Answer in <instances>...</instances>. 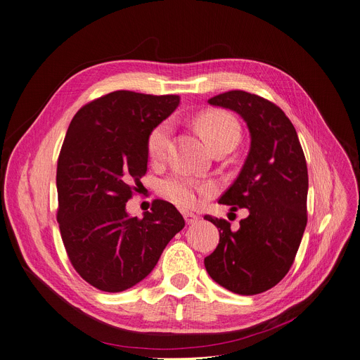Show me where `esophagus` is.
Returning a JSON list of instances; mask_svg holds the SVG:
<instances>
[{"label": "esophagus", "mask_w": 360, "mask_h": 360, "mask_svg": "<svg viewBox=\"0 0 360 360\" xmlns=\"http://www.w3.org/2000/svg\"><path fill=\"white\" fill-rule=\"evenodd\" d=\"M184 218H185L188 225H192V224H195V222L198 221V217L195 215V214H192V212H184Z\"/></svg>", "instance_id": "1"}]
</instances>
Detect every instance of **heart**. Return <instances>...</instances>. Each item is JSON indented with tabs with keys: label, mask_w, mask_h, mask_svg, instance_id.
Wrapping results in <instances>:
<instances>
[{
	"label": "heart",
	"mask_w": 360,
	"mask_h": 360,
	"mask_svg": "<svg viewBox=\"0 0 360 360\" xmlns=\"http://www.w3.org/2000/svg\"><path fill=\"white\" fill-rule=\"evenodd\" d=\"M195 124L212 150L225 145H237L240 141V124L226 112L207 110L197 117ZM171 132L172 126L169 120H163L152 129L148 136V152L152 159L160 160L167 155L171 142ZM214 189L215 188L211 182L197 181L182 174L165 179L160 185L163 197L181 207H193L198 202L200 195L207 197L214 192Z\"/></svg>",
	"instance_id": "b5f03b06"
}]
</instances>
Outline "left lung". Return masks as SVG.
I'll return each mask as SVG.
<instances>
[{"mask_svg":"<svg viewBox=\"0 0 360 360\" xmlns=\"http://www.w3.org/2000/svg\"><path fill=\"white\" fill-rule=\"evenodd\" d=\"M210 105L240 115L250 132L244 165L219 204L247 208L237 231L211 215L219 243L205 257L211 278L243 296L274 287L288 273L307 224L309 176L306 158L290 119L274 103L243 90L211 97Z\"/></svg>","mask_w":360,"mask_h":360,"instance_id":"1","label":"left lung"}]
</instances>
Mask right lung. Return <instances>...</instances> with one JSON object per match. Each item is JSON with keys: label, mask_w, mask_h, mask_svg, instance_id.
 <instances>
[{"label": "right lung", "mask_w": 360, "mask_h": 360, "mask_svg": "<svg viewBox=\"0 0 360 360\" xmlns=\"http://www.w3.org/2000/svg\"><path fill=\"white\" fill-rule=\"evenodd\" d=\"M178 105L175 94L117 90L70 122L57 162V221L75 270L102 291L142 281L185 226L179 211L162 200L142 219L126 211L148 169V136Z\"/></svg>", "instance_id": "obj_1"}]
</instances>
